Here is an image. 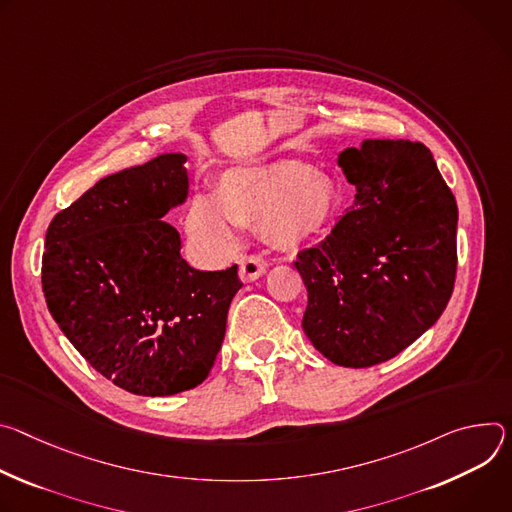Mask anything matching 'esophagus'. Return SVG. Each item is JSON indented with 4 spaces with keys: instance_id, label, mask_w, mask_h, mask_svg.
<instances>
[{
    "instance_id": "1",
    "label": "esophagus",
    "mask_w": 512,
    "mask_h": 512,
    "mask_svg": "<svg viewBox=\"0 0 512 512\" xmlns=\"http://www.w3.org/2000/svg\"><path fill=\"white\" fill-rule=\"evenodd\" d=\"M268 264L260 258V256H244L240 260V278L242 282H252V280H258L264 272H266Z\"/></svg>"
}]
</instances>
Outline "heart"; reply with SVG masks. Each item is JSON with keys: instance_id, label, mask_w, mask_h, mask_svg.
I'll list each match as a JSON object with an SVG mask.
<instances>
[{"instance_id": "b5f03b06", "label": "heart", "mask_w": 512, "mask_h": 512, "mask_svg": "<svg viewBox=\"0 0 512 512\" xmlns=\"http://www.w3.org/2000/svg\"><path fill=\"white\" fill-rule=\"evenodd\" d=\"M342 207L339 185L301 162L232 168L217 191L197 193L187 207L189 238L209 256L232 252L238 225H262L264 238L291 250L325 234Z\"/></svg>"}]
</instances>
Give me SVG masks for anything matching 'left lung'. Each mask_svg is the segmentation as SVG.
<instances>
[{"instance_id":"obj_1","label":"left lung","mask_w":512,"mask_h":512,"mask_svg":"<svg viewBox=\"0 0 512 512\" xmlns=\"http://www.w3.org/2000/svg\"><path fill=\"white\" fill-rule=\"evenodd\" d=\"M337 164L356 201L297 256L309 297L303 331L333 364L368 368L441 317L458 268V205L421 142L364 140Z\"/></svg>"}]
</instances>
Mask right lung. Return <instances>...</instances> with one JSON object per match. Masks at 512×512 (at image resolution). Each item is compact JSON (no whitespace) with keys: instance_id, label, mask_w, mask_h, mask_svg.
<instances>
[{"instance_id":"obj_1","label":"right lung","mask_w":512,"mask_h":512,"mask_svg":"<svg viewBox=\"0 0 512 512\" xmlns=\"http://www.w3.org/2000/svg\"><path fill=\"white\" fill-rule=\"evenodd\" d=\"M187 156L160 154L97 181L46 230L42 291L77 352L142 396L201 384L221 348L238 266L195 270L164 215L187 201Z\"/></svg>"}]
</instances>
